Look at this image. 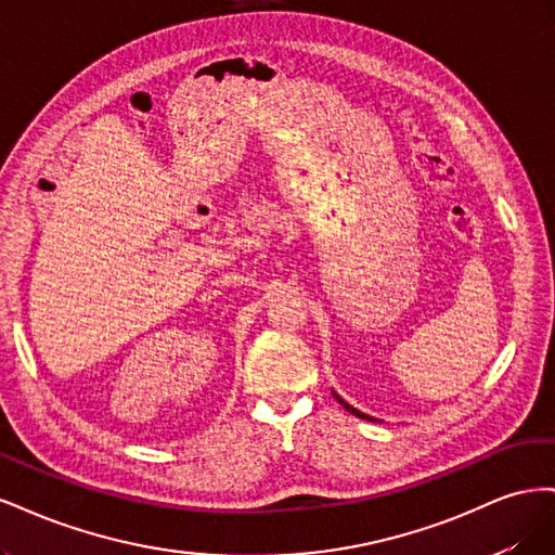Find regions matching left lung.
Returning a JSON list of instances; mask_svg holds the SVG:
<instances>
[{
	"mask_svg": "<svg viewBox=\"0 0 555 555\" xmlns=\"http://www.w3.org/2000/svg\"><path fill=\"white\" fill-rule=\"evenodd\" d=\"M331 393H333V398H335V400H338V402H340V405H343V408H345L347 412H351V414H354V416H359V418H365V422H375V416H371V414H365V412H361V410H357V408H351V405H349V402H345V400H343V398H340L338 393H335V391H331Z\"/></svg>",
	"mask_w": 555,
	"mask_h": 555,
	"instance_id": "1",
	"label": "left lung"
}]
</instances>
